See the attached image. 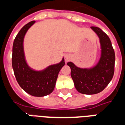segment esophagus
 Masks as SVG:
<instances>
[{
  "instance_id": "1",
  "label": "esophagus",
  "mask_w": 125,
  "mask_h": 125,
  "mask_svg": "<svg viewBox=\"0 0 125 125\" xmlns=\"http://www.w3.org/2000/svg\"><path fill=\"white\" fill-rule=\"evenodd\" d=\"M70 60H71V56H70V55H65V61L66 62H69V61H70Z\"/></svg>"
}]
</instances>
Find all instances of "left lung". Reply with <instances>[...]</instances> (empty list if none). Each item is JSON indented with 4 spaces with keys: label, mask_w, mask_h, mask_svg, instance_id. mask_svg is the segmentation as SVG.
Segmentation results:
<instances>
[{
    "label": "left lung",
    "mask_w": 125,
    "mask_h": 125,
    "mask_svg": "<svg viewBox=\"0 0 125 125\" xmlns=\"http://www.w3.org/2000/svg\"><path fill=\"white\" fill-rule=\"evenodd\" d=\"M91 29L98 36L102 49L97 65L90 69H82L72 62L67 63L71 68V76L76 90L89 95L102 92L107 86L114 75L115 62V53L108 36L98 27Z\"/></svg>",
    "instance_id": "8db88e82"
}]
</instances>
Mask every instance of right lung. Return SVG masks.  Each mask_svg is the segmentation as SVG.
Listing matches in <instances>:
<instances>
[{"mask_svg":"<svg viewBox=\"0 0 125 125\" xmlns=\"http://www.w3.org/2000/svg\"><path fill=\"white\" fill-rule=\"evenodd\" d=\"M35 22L33 21L26 24L16 36L12 45V65L19 86L31 96L41 97L53 91L58 73L65 65V62L63 58L60 63L49 65L43 71H35L29 67L25 59L23 39L27 30Z\"/></svg>","mask_w":125,"mask_h":125,"instance_id":"add662e5","label":"right lung"}]
</instances>
